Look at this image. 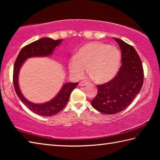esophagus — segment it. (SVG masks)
I'll list each match as a JSON object with an SVG mask.
<instances>
[{
	"label": "esophagus",
	"mask_w": 160,
	"mask_h": 160,
	"mask_svg": "<svg viewBox=\"0 0 160 160\" xmlns=\"http://www.w3.org/2000/svg\"><path fill=\"white\" fill-rule=\"evenodd\" d=\"M88 84V83L87 82H81L80 83H79V85L80 86H86V85H87Z\"/></svg>",
	"instance_id": "esophagus-1"
}]
</instances>
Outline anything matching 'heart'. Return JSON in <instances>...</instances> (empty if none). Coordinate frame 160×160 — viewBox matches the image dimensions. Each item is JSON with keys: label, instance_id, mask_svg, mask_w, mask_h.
<instances>
[{"label": "heart", "instance_id": "b5f03b06", "mask_svg": "<svg viewBox=\"0 0 160 160\" xmlns=\"http://www.w3.org/2000/svg\"><path fill=\"white\" fill-rule=\"evenodd\" d=\"M121 52L117 48L102 42H90L78 50L69 63L73 77H82L85 70L95 83H108L117 75L121 64Z\"/></svg>", "mask_w": 160, "mask_h": 160}]
</instances>
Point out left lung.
I'll use <instances>...</instances> for the list:
<instances>
[{"instance_id":"1","label":"left lung","mask_w":160,"mask_h":160,"mask_svg":"<svg viewBox=\"0 0 160 160\" xmlns=\"http://www.w3.org/2000/svg\"><path fill=\"white\" fill-rule=\"evenodd\" d=\"M114 39L122 50V66L114 78L97 86V96L91 101L96 110L106 114L127 108L141 91L144 78L142 62L135 48L121 39Z\"/></svg>"}]
</instances>
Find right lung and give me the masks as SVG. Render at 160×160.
Segmentation results:
<instances>
[{
  "label": "right lung",
  "instance_id": "add662e5",
  "mask_svg": "<svg viewBox=\"0 0 160 160\" xmlns=\"http://www.w3.org/2000/svg\"><path fill=\"white\" fill-rule=\"evenodd\" d=\"M62 39L53 40L50 38H42L24 46L17 58L13 69V84L17 95L22 102L33 112L40 116L49 117L55 115L65 107L72 91L77 87V83H66L63 84L59 93L50 101L36 104L28 100L21 93L19 86L18 77L19 70L27 59L33 57H46L51 55L53 50L60 46Z\"/></svg>",
  "mask_w": 160,
  "mask_h": 160
}]
</instances>
